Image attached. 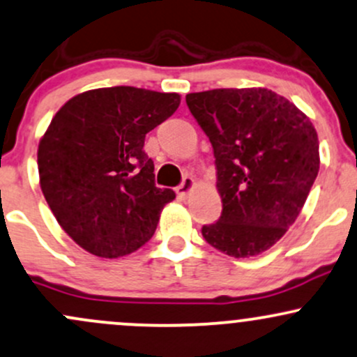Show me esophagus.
Returning <instances> with one entry per match:
<instances>
[{
    "label": "esophagus",
    "instance_id": "1",
    "mask_svg": "<svg viewBox=\"0 0 357 357\" xmlns=\"http://www.w3.org/2000/svg\"><path fill=\"white\" fill-rule=\"evenodd\" d=\"M195 185H197V183H195V179L191 178V176H186V178L183 179L181 185H179L178 188H176V193H178V197L186 198L188 195L191 193V190H193Z\"/></svg>",
    "mask_w": 357,
    "mask_h": 357
}]
</instances>
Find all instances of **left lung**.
<instances>
[{
  "mask_svg": "<svg viewBox=\"0 0 357 357\" xmlns=\"http://www.w3.org/2000/svg\"><path fill=\"white\" fill-rule=\"evenodd\" d=\"M186 105L213 147L222 198L203 237L237 259L262 254L295 223L319 174L315 127L266 88L190 93Z\"/></svg>",
  "mask_w": 357,
  "mask_h": 357,
  "instance_id": "left-lung-1",
  "label": "left lung"
}]
</instances>
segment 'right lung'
I'll list each match as a JSON object with an SVG mask.
<instances>
[{
	"label": "right lung",
	"instance_id": "1",
	"mask_svg": "<svg viewBox=\"0 0 357 357\" xmlns=\"http://www.w3.org/2000/svg\"><path fill=\"white\" fill-rule=\"evenodd\" d=\"M179 103L178 93L89 89L64 103L42 135V193L62 230L93 256L116 259L139 250L176 198L155 186L144 140Z\"/></svg>",
	"mask_w": 357,
	"mask_h": 357
}]
</instances>
